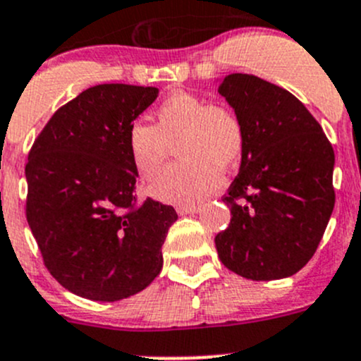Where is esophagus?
Returning <instances> with one entry per match:
<instances>
[{
    "mask_svg": "<svg viewBox=\"0 0 361 361\" xmlns=\"http://www.w3.org/2000/svg\"><path fill=\"white\" fill-rule=\"evenodd\" d=\"M201 211V206H180L178 207V214H194Z\"/></svg>",
    "mask_w": 361,
    "mask_h": 361,
    "instance_id": "obj_1",
    "label": "esophagus"
}]
</instances>
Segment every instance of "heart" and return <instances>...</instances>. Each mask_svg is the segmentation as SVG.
I'll use <instances>...</instances> for the list:
<instances>
[{
    "label": "heart",
    "instance_id": "obj_1",
    "mask_svg": "<svg viewBox=\"0 0 361 361\" xmlns=\"http://www.w3.org/2000/svg\"><path fill=\"white\" fill-rule=\"evenodd\" d=\"M178 145L181 162L171 164L150 183L164 202L195 204L216 190L221 169H231L245 150V126L235 110L192 92H174L157 108V126L136 122L129 152L140 174L150 178Z\"/></svg>",
    "mask_w": 361,
    "mask_h": 361
}]
</instances>
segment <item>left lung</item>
<instances>
[{"label": "left lung", "mask_w": 361, "mask_h": 361, "mask_svg": "<svg viewBox=\"0 0 361 361\" xmlns=\"http://www.w3.org/2000/svg\"><path fill=\"white\" fill-rule=\"evenodd\" d=\"M245 126L241 167L224 195L231 225L214 238L221 264L253 281L293 276L332 216L336 155L322 126L288 90L253 75L220 80Z\"/></svg>", "instance_id": "1"}]
</instances>
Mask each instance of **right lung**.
I'll use <instances>...</instances> for the list:
<instances>
[{
    "instance_id": "obj_1",
    "label": "right lung",
    "mask_w": 361,
    "mask_h": 361,
    "mask_svg": "<svg viewBox=\"0 0 361 361\" xmlns=\"http://www.w3.org/2000/svg\"><path fill=\"white\" fill-rule=\"evenodd\" d=\"M155 87L103 83L52 115L29 152L25 216L50 274L78 297L116 302L162 271L173 206H136L129 129Z\"/></svg>"
}]
</instances>
